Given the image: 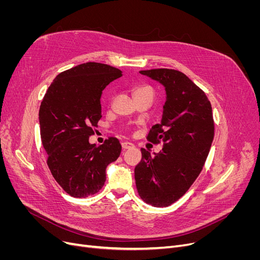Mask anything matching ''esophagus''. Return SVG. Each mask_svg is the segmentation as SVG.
Returning a JSON list of instances; mask_svg holds the SVG:
<instances>
[{
	"instance_id": "1",
	"label": "esophagus",
	"mask_w": 260,
	"mask_h": 260,
	"mask_svg": "<svg viewBox=\"0 0 260 260\" xmlns=\"http://www.w3.org/2000/svg\"><path fill=\"white\" fill-rule=\"evenodd\" d=\"M122 148L123 149H128V148H133L134 147V144L131 143V142H122Z\"/></svg>"
}]
</instances>
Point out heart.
<instances>
[{"mask_svg":"<svg viewBox=\"0 0 260 260\" xmlns=\"http://www.w3.org/2000/svg\"><path fill=\"white\" fill-rule=\"evenodd\" d=\"M144 92H152V89L149 88L148 86H137V87H135L133 89L134 97H135V95H138V94H141V93H144Z\"/></svg>","mask_w":260,"mask_h":260,"instance_id":"obj_1","label":"heart"}]
</instances>
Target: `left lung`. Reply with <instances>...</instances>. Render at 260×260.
<instances>
[{"mask_svg":"<svg viewBox=\"0 0 260 260\" xmlns=\"http://www.w3.org/2000/svg\"><path fill=\"white\" fill-rule=\"evenodd\" d=\"M166 89L162 118L149 132V141L163 142L162 151L141 148L142 159L135 168L140 197L165 208L182 197L196 180L214 138L212 106L208 97L181 72L168 68L140 71Z\"/></svg>","mask_w":260,"mask_h":260,"instance_id":"1","label":"left lung"}]
</instances>
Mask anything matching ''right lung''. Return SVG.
<instances>
[{"label": "right lung", "instance_id": "right-lung-1", "mask_svg": "<svg viewBox=\"0 0 260 260\" xmlns=\"http://www.w3.org/2000/svg\"><path fill=\"white\" fill-rule=\"evenodd\" d=\"M121 76L118 68L102 63L77 65L54 78L41 103L39 123L48 168L73 197L99 192L106 168L120 156L117 138L95 146L89 143V136L102 117L103 89Z\"/></svg>", "mask_w": 260, "mask_h": 260}]
</instances>
